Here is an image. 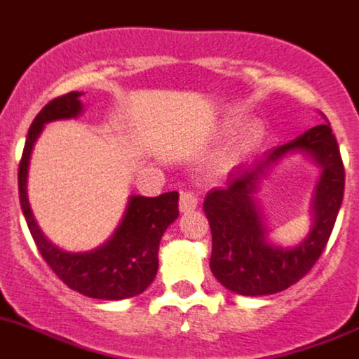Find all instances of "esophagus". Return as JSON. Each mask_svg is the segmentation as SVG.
Wrapping results in <instances>:
<instances>
[{"label":"esophagus","mask_w":359,"mask_h":359,"mask_svg":"<svg viewBox=\"0 0 359 359\" xmlns=\"http://www.w3.org/2000/svg\"><path fill=\"white\" fill-rule=\"evenodd\" d=\"M197 206V196L190 190L180 194V210L182 211H192Z\"/></svg>","instance_id":"34e87169"}]
</instances>
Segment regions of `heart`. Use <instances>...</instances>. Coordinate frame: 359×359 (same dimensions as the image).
<instances>
[{
	"label": "heart",
	"mask_w": 359,
	"mask_h": 359,
	"mask_svg": "<svg viewBox=\"0 0 359 359\" xmlns=\"http://www.w3.org/2000/svg\"><path fill=\"white\" fill-rule=\"evenodd\" d=\"M257 141H259V130L255 128V126H250V128L243 134V137L233 146V149L222 156L220 162H218V167H220V169H225V167L233 165L236 160H240V156H243L248 149L254 148V146L257 144Z\"/></svg>",
	"instance_id": "obj_1"
}]
</instances>
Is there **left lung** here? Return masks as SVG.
Wrapping results in <instances>:
<instances>
[{"label":"left lung","mask_w":359,"mask_h":359,"mask_svg":"<svg viewBox=\"0 0 359 359\" xmlns=\"http://www.w3.org/2000/svg\"><path fill=\"white\" fill-rule=\"evenodd\" d=\"M289 151H306L323 167L314 200V227L296 249L265 243L251 194L271 163ZM346 169L339 142L330 123L317 125L294 141L271 149L266 160L250 169L233 170L225 189H213L204 197V213L211 227L210 268L229 291L243 296L275 294L302 280L326 248L344 199Z\"/></svg>","instance_id":"8db88e82"}]
</instances>
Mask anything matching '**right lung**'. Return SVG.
<instances>
[{"label":"right lung","mask_w":359,"mask_h":359,"mask_svg":"<svg viewBox=\"0 0 359 359\" xmlns=\"http://www.w3.org/2000/svg\"><path fill=\"white\" fill-rule=\"evenodd\" d=\"M81 95L79 91H70L54 98L33 119L17 174L20 208L43 261L72 291L97 299L132 298L146 291L155 278L160 240L180 213L177 192H167L158 197H132L114 236L100 248L86 254H70L49 243L29 210L26 176L33 144L46 123L79 114L83 109Z\"/></svg>","instance_id":"right-lung-1"}]
</instances>
